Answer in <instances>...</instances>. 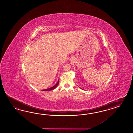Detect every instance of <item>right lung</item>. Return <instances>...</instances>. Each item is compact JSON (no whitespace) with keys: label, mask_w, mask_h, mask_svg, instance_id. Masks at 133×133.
Segmentation results:
<instances>
[{"label":"right lung","mask_w":133,"mask_h":133,"mask_svg":"<svg viewBox=\"0 0 133 133\" xmlns=\"http://www.w3.org/2000/svg\"><path fill=\"white\" fill-rule=\"evenodd\" d=\"M58 84H59V81H58L57 83H56V84L54 86H53V87L47 89H45V90H42V91H48L52 90H54V89H55L56 88V87L57 86V85H58Z\"/></svg>","instance_id":"1"}]
</instances>
